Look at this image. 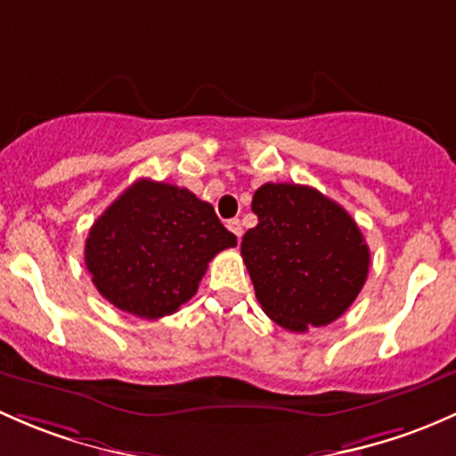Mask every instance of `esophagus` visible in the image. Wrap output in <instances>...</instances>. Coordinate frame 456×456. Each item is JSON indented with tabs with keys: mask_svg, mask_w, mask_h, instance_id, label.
Instances as JSON below:
<instances>
[{
	"mask_svg": "<svg viewBox=\"0 0 456 456\" xmlns=\"http://www.w3.org/2000/svg\"><path fill=\"white\" fill-rule=\"evenodd\" d=\"M227 227H229V232H232L233 236H236L238 240H240V238H242V223H240V220H238V218L236 220H229Z\"/></svg>",
	"mask_w": 456,
	"mask_h": 456,
	"instance_id": "34e87169",
	"label": "esophagus"
}]
</instances>
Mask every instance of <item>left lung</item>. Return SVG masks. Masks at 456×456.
<instances>
[{
	"label": "left lung",
	"instance_id": "1",
	"mask_svg": "<svg viewBox=\"0 0 456 456\" xmlns=\"http://www.w3.org/2000/svg\"><path fill=\"white\" fill-rule=\"evenodd\" d=\"M240 253L262 310L290 332L337 321L365 286L369 247L338 203L297 183H265Z\"/></svg>",
	"mask_w": 456,
	"mask_h": 456
}]
</instances>
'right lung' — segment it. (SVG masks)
Segmentation results:
<instances>
[{
  "instance_id": "1",
  "label": "right lung",
  "mask_w": 456,
  "mask_h": 456,
  "mask_svg": "<svg viewBox=\"0 0 456 456\" xmlns=\"http://www.w3.org/2000/svg\"><path fill=\"white\" fill-rule=\"evenodd\" d=\"M236 247L214 208L190 190L140 179L89 229L85 265L100 295L142 319L191 299L216 253Z\"/></svg>"
}]
</instances>
